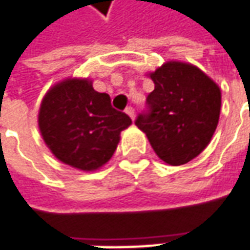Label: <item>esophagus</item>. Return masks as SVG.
<instances>
[{
	"label": "esophagus",
	"instance_id": "obj_1",
	"mask_svg": "<svg viewBox=\"0 0 250 250\" xmlns=\"http://www.w3.org/2000/svg\"><path fill=\"white\" fill-rule=\"evenodd\" d=\"M125 113L131 117V120H134V119H135V112H134V109L131 108V106H128V108L125 109Z\"/></svg>",
	"mask_w": 250,
	"mask_h": 250
}]
</instances>
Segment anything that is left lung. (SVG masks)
<instances>
[{
    "label": "left lung",
    "mask_w": 250,
    "mask_h": 250,
    "mask_svg": "<svg viewBox=\"0 0 250 250\" xmlns=\"http://www.w3.org/2000/svg\"><path fill=\"white\" fill-rule=\"evenodd\" d=\"M155 90L148 113L135 125L146 134L155 153L170 166L185 165L209 145L219 125L221 91L196 66L168 61L148 74Z\"/></svg>",
    "instance_id": "8db88e82"
}]
</instances>
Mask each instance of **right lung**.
Returning <instances> with one entry per match:
<instances>
[{"mask_svg":"<svg viewBox=\"0 0 250 250\" xmlns=\"http://www.w3.org/2000/svg\"><path fill=\"white\" fill-rule=\"evenodd\" d=\"M131 119L112 108L110 97L92 88L90 79L67 77L54 84L41 101L39 128L56 159L83 171L106 165L120 133Z\"/></svg>","mask_w":250,"mask_h":250,"instance_id":"1","label":"right lung"}]
</instances>
